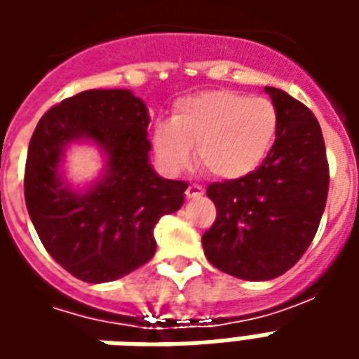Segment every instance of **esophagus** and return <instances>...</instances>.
I'll list each match as a JSON object with an SVG mask.
<instances>
[{
	"label": "esophagus",
	"mask_w": 359,
	"mask_h": 359,
	"mask_svg": "<svg viewBox=\"0 0 359 359\" xmlns=\"http://www.w3.org/2000/svg\"><path fill=\"white\" fill-rule=\"evenodd\" d=\"M203 194V188L200 184H190L187 188V198H198V196Z\"/></svg>",
	"instance_id": "1"
}]
</instances>
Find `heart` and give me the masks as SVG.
<instances>
[{
  "instance_id": "1",
  "label": "heart",
  "mask_w": 359,
  "mask_h": 359,
  "mask_svg": "<svg viewBox=\"0 0 359 359\" xmlns=\"http://www.w3.org/2000/svg\"><path fill=\"white\" fill-rule=\"evenodd\" d=\"M277 107L262 97L233 90H211L179 100L171 123L154 133V149L167 171L198 161L217 179H241L256 171L277 136Z\"/></svg>"
}]
</instances>
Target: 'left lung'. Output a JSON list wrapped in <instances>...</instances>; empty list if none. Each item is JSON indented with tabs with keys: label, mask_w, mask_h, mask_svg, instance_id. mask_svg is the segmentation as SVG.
<instances>
[{
	"label": "left lung",
	"mask_w": 359,
	"mask_h": 359,
	"mask_svg": "<svg viewBox=\"0 0 359 359\" xmlns=\"http://www.w3.org/2000/svg\"><path fill=\"white\" fill-rule=\"evenodd\" d=\"M277 107V138L246 177L208 187L217 217L202 236L219 271L269 280L304 256L327 203L329 163L316 115L292 95L265 86Z\"/></svg>",
	"instance_id": "left-lung-1"
}]
</instances>
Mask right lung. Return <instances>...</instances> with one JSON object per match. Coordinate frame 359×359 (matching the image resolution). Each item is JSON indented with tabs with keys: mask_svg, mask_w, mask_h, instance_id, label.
<instances>
[{
	"mask_svg": "<svg viewBox=\"0 0 359 359\" xmlns=\"http://www.w3.org/2000/svg\"><path fill=\"white\" fill-rule=\"evenodd\" d=\"M149 115L130 90H86L53 105L36 126L25 167V200L36 233L55 262L84 283H109L156 254L157 221L180 210L184 180L149 165ZM90 140L108 156L86 193L66 184L58 165L67 143Z\"/></svg>",
	"mask_w": 359,
	"mask_h": 359,
	"instance_id": "add662e5",
	"label": "right lung"
}]
</instances>
